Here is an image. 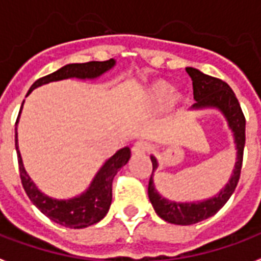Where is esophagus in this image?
I'll return each instance as SVG.
<instances>
[{"label": "esophagus", "instance_id": "esophagus-1", "mask_svg": "<svg viewBox=\"0 0 261 261\" xmlns=\"http://www.w3.org/2000/svg\"><path fill=\"white\" fill-rule=\"evenodd\" d=\"M150 150V144L146 142V141H137L134 145H133V152L134 153H146Z\"/></svg>", "mask_w": 261, "mask_h": 261}]
</instances>
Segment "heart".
I'll return each instance as SVG.
<instances>
[{
    "label": "heart",
    "mask_w": 261,
    "mask_h": 261,
    "mask_svg": "<svg viewBox=\"0 0 261 261\" xmlns=\"http://www.w3.org/2000/svg\"><path fill=\"white\" fill-rule=\"evenodd\" d=\"M180 98V94H174V86L164 81H159L150 85L144 94V102L150 108H162L170 101L176 104Z\"/></svg>",
    "instance_id": "b5f03b06"
}]
</instances>
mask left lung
Instances as JSON below:
<instances>
[{
	"label": "left lung",
	"mask_w": 261,
	"mask_h": 261,
	"mask_svg": "<svg viewBox=\"0 0 261 261\" xmlns=\"http://www.w3.org/2000/svg\"><path fill=\"white\" fill-rule=\"evenodd\" d=\"M186 72L193 81V95L196 102L192 105L190 109H205L215 108L223 113V116L227 120L228 128L231 130L234 137V144L237 149V162L232 170L231 178L228 179L220 192L216 196L211 197L204 201L193 202H176L167 200L159 194L154 184H153V172L157 170L159 163L154 156H150L152 160V176L149 179L148 194L149 200L152 202L156 214L166 220L168 223L180 224V226H189L205 220V219L214 216L222 206L228 201V198L236 190L240 175H241L242 156H244V146H245V116L242 113L241 105L238 102L234 91L227 83L222 79L210 76L202 73L196 68L188 67Z\"/></svg>",
	"instance_id": "left-lung-1"
}]
</instances>
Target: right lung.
Masks as SVG:
<instances>
[{
  "mask_svg": "<svg viewBox=\"0 0 261 261\" xmlns=\"http://www.w3.org/2000/svg\"><path fill=\"white\" fill-rule=\"evenodd\" d=\"M115 64H116V61L113 59L107 60V61H89V63H82V64H77V63L76 64H67L57 69L56 72L49 73L46 76L35 81L33 86L30 87L27 95L37 87L46 85V83L63 81V79H69V77L95 79L109 71ZM23 104H24V101H23ZM23 104L20 108L16 124L19 122ZM15 145L16 152H17L21 185H23L31 202L50 220L64 226V227L71 228L89 227L91 224L98 223L101 219L105 218V215L108 214L111 202H112L113 178L117 174V171L123 166H126L131 156V150L128 146L119 149L112 157H109L104 163V166L99 168L94 179L91 180L90 186L82 194L68 198V200H57V198H51L41 192L27 174V171L23 166L19 145H17V127L15 128Z\"/></svg>",
  "mask_w": 261,
  "mask_h": 261,
  "instance_id": "1",
  "label": "right lung"
}]
</instances>
